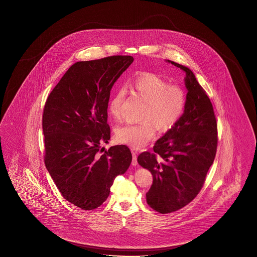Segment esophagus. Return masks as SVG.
<instances>
[{"instance_id":"34e87169","label":"esophagus","mask_w":257,"mask_h":257,"mask_svg":"<svg viewBox=\"0 0 257 257\" xmlns=\"http://www.w3.org/2000/svg\"><path fill=\"white\" fill-rule=\"evenodd\" d=\"M133 155V160L132 165L133 166H137L138 165V161H137V153L135 151H132Z\"/></svg>"}]
</instances>
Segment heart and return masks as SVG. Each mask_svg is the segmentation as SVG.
<instances>
[{"label": "heart", "instance_id": "1", "mask_svg": "<svg viewBox=\"0 0 257 257\" xmlns=\"http://www.w3.org/2000/svg\"><path fill=\"white\" fill-rule=\"evenodd\" d=\"M132 88L146 102L142 116L145 121L117 127L116 139L132 148L140 149L155 138L154 124L160 132H167L179 121L186 109L187 96L181 86L171 85L168 80L152 72L138 75L132 82ZM124 98V88H118L109 100V114L115 120L121 117Z\"/></svg>", "mask_w": 257, "mask_h": 257}]
</instances>
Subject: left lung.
Returning a JSON list of instances; mask_svg holds the SVG:
<instances>
[{
	"label": "left lung",
	"instance_id": "obj_1",
	"mask_svg": "<svg viewBox=\"0 0 257 257\" xmlns=\"http://www.w3.org/2000/svg\"><path fill=\"white\" fill-rule=\"evenodd\" d=\"M168 62L186 72V109L174 127L156 141L154 153L138 157L154 178L147 202L161 214L179 210L201 191L218 145L217 119L205 90L187 67Z\"/></svg>",
	"mask_w": 257,
	"mask_h": 257
}]
</instances>
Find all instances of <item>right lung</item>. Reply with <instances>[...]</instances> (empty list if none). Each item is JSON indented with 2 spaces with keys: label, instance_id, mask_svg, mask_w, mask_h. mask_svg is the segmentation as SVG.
<instances>
[{
  "label": "right lung",
  "instance_id": "add662e5",
  "mask_svg": "<svg viewBox=\"0 0 257 257\" xmlns=\"http://www.w3.org/2000/svg\"><path fill=\"white\" fill-rule=\"evenodd\" d=\"M133 61L130 55H113L76 62L47 98L45 166L63 197L81 209L92 210L105 202L115 178L132 162L125 145L99 149L110 140L111 88Z\"/></svg>",
  "mask_w": 257,
  "mask_h": 257
}]
</instances>
